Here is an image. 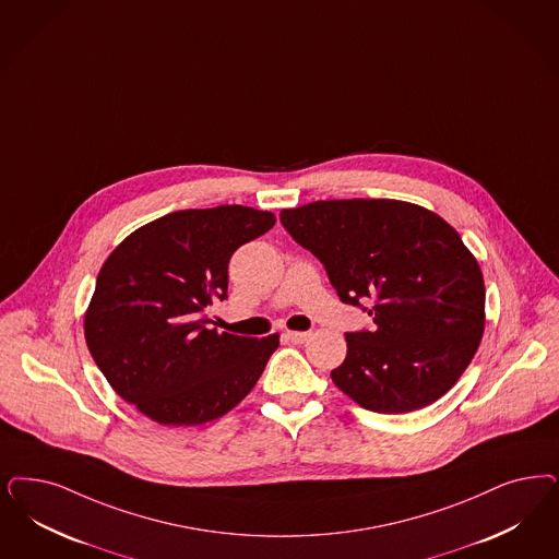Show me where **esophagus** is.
I'll use <instances>...</instances> for the list:
<instances>
[{"label":"esophagus","mask_w":559,"mask_h":559,"mask_svg":"<svg viewBox=\"0 0 559 559\" xmlns=\"http://www.w3.org/2000/svg\"><path fill=\"white\" fill-rule=\"evenodd\" d=\"M285 336L289 338L293 345H301V343H306L309 338V332H299V330H287L285 332Z\"/></svg>","instance_id":"34e87169"}]
</instances>
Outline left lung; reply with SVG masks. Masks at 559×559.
<instances>
[{
  "label": "left lung",
  "instance_id": "left-lung-1",
  "mask_svg": "<svg viewBox=\"0 0 559 559\" xmlns=\"http://www.w3.org/2000/svg\"><path fill=\"white\" fill-rule=\"evenodd\" d=\"M290 237L326 269L343 304L366 302L373 330L347 332L332 382L373 413L436 403L481 343L485 285L442 216L399 200H320L281 212Z\"/></svg>",
  "mask_w": 559,
  "mask_h": 559
}]
</instances>
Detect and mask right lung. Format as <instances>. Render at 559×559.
<instances>
[{
	"mask_svg": "<svg viewBox=\"0 0 559 559\" xmlns=\"http://www.w3.org/2000/svg\"><path fill=\"white\" fill-rule=\"evenodd\" d=\"M272 212L225 204L177 211L128 235L98 272L84 336L117 394L160 425H202L239 405L278 334L211 328L237 248L274 227Z\"/></svg>",
	"mask_w": 559,
	"mask_h": 559,
	"instance_id": "add662e5",
	"label": "right lung"
}]
</instances>
